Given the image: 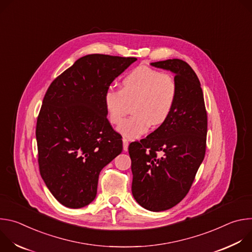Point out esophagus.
<instances>
[{"label": "esophagus", "mask_w": 252, "mask_h": 252, "mask_svg": "<svg viewBox=\"0 0 252 252\" xmlns=\"http://www.w3.org/2000/svg\"><path fill=\"white\" fill-rule=\"evenodd\" d=\"M123 148H124V151L125 152H127V149H128V140L126 138H123Z\"/></svg>", "instance_id": "34e87169"}]
</instances>
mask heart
Segmentation results:
<instances>
[{"label": "heart", "mask_w": 252, "mask_h": 252, "mask_svg": "<svg viewBox=\"0 0 252 252\" xmlns=\"http://www.w3.org/2000/svg\"><path fill=\"white\" fill-rule=\"evenodd\" d=\"M178 94V85L173 76L139 65L122 81V90L109 87L103 94V105L110 122L121 124L128 109V102L136 101L135 115L124 121L118 130L127 138H137L154 125H161L170 116Z\"/></svg>", "instance_id": "heart-1"}]
</instances>
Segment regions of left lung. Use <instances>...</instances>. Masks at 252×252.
Masks as SVG:
<instances>
[{
  "label": "left lung",
  "instance_id": "left-lung-1",
  "mask_svg": "<svg viewBox=\"0 0 252 252\" xmlns=\"http://www.w3.org/2000/svg\"><path fill=\"white\" fill-rule=\"evenodd\" d=\"M175 74L178 94L168 119L146 138L128 146L131 192L151 211H163L189 191L206 149L207 114L199 80L183 60L152 63Z\"/></svg>",
  "mask_w": 252,
  "mask_h": 252
}]
</instances>
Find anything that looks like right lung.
Instances as JSON below:
<instances>
[{"label": "right lung", "mask_w": 252, "mask_h": 252, "mask_svg": "<svg viewBox=\"0 0 252 252\" xmlns=\"http://www.w3.org/2000/svg\"><path fill=\"white\" fill-rule=\"evenodd\" d=\"M136 58L93 54L50 85L35 127L42 178L63 205L81 208L96 195L100 170L123 151L106 118L103 94Z\"/></svg>", "instance_id": "1"}]
</instances>
